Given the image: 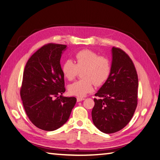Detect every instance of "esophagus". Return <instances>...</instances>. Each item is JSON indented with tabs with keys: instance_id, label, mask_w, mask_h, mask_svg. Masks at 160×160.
<instances>
[{
	"instance_id": "esophagus-1",
	"label": "esophagus",
	"mask_w": 160,
	"mask_h": 160,
	"mask_svg": "<svg viewBox=\"0 0 160 160\" xmlns=\"http://www.w3.org/2000/svg\"><path fill=\"white\" fill-rule=\"evenodd\" d=\"M84 99H85L84 98L78 97V98H77V102H81V101H83V100H84Z\"/></svg>"
}]
</instances>
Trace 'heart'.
Masks as SVG:
<instances>
[{"instance_id":"b5f03b06","label":"heart","mask_w":160,"mask_h":160,"mask_svg":"<svg viewBox=\"0 0 160 160\" xmlns=\"http://www.w3.org/2000/svg\"><path fill=\"white\" fill-rule=\"evenodd\" d=\"M75 62L71 59L63 62L61 70L67 80H72L81 72L82 79L75 81L68 86L71 95L84 97L93 89V84L101 86L110 77L112 65L105 56L90 50H80L75 55Z\"/></svg>"}]
</instances>
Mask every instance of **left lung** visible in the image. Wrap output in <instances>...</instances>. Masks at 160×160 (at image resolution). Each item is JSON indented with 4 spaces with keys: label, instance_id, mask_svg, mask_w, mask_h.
Instances as JSON below:
<instances>
[{
    "label": "left lung",
    "instance_id": "obj_1",
    "mask_svg": "<svg viewBox=\"0 0 160 160\" xmlns=\"http://www.w3.org/2000/svg\"><path fill=\"white\" fill-rule=\"evenodd\" d=\"M112 69L108 79L95 95L92 110L94 125L105 133L124 128L138 104V78L134 64L121 48L112 49Z\"/></svg>",
    "mask_w": 160,
    "mask_h": 160
}]
</instances>
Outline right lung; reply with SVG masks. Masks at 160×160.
I'll return each instance as SVG.
<instances>
[{
  "instance_id": "right-lung-1",
  "label": "right lung",
  "mask_w": 160,
  "mask_h": 160,
  "mask_svg": "<svg viewBox=\"0 0 160 160\" xmlns=\"http://www.w3.org/2000/svg\"><path fill=\"white\" fill-rule=\"evenodd\" d=\"M66 45L48 43L28 60L23 73L20 96L32 123L42 130L54 131L68 121L76 103L65 91L60 60Z\"/></svg>"
}]
</instances>
